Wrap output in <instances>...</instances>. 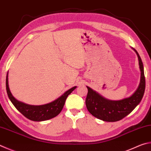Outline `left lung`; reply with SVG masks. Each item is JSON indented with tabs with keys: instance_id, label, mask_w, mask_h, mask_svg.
Instances as JSON below:
<instances>
[{
	"instance_id": "left-lung-1",
	"label": "left lung",
	"mask_w": 151,
	"mask_h": 151,
	"mask_svg": "<svg viewBox=\"0 0 151 151\" xmlns=\"http://www.w3.org/2000/svg\"><path fill=\"white\" fill-rule=\"evenodd\" d=\"M139 59V68L141 70V80L136 91L130 97L120 100H109L104 98L90 87L88 88L86 98V106L88 110L93 116L104 122H114L124 118L129 114L140 103L143 97L145 90V78L143 64L141 59L135 49Z\"/></svg>"
}]
</instances>
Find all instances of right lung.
Returning a JSON list of instances; mask_svg holds the SVG:
<instances>
[{"instance_id":"right-lung-1","label":"right lung","mask_w":151,"mask_h":151,"mask_svg":"<svg viewBox=\"0 0 151 151\" xmlns=\"http://www.w3.org/2000/svg\"><path fill=\"white\" fill-rule=\"evenodd\" d=\"M6 88L8 96L11 102L23 116L32 121L42 122L53 118L60 114L63 108L67 96L76 88V86H74L68 90L67 92H65L57 100H54L53 102L41 106L29 105V104H26L16 100L12 96L9 88L8 73L6 79Z\"/></svg>"}]
</instances>
